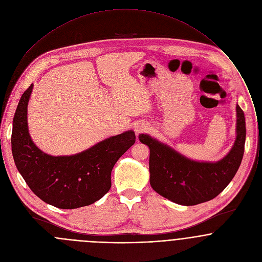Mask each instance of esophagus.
I'll list each match as a JSON object with an SVG mask.
<instances>
[{"mask_svg": "<svg viewBox=\"0 0 262 262\" xmlns=\"http://www.w3.org/2000/svg\"><path fill=\"white\" fill-rule=\"evenodd\" d=\"M147 129H148L147 126H145V125H143V124H140V125H137V126L135 127V132H136L137 134H140V133L145 132Z\"/></svg>", "mask_w": 262, "mask_h": 262, "instance_id": "esophagus-1", "label": "esophagus"}]
</instances>
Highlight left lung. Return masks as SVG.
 I'll return each instance as SVG.
<instances>
[{
    "label": "left lung",
    "instance_id": "left-lung-1",
    "mask_svg": "<svg viewBox=\"0 0 262 262\" xmlns=\"http://www.w3.org/2000/svg\"><path fill=\"white\" fill-rule=\"evenodd\" d=\"M237 137L231 151L216 163L195 162L168 146L140 134L150 149V185L162 196L184 206H194L216 198L236 174L244 154L246 127L237 105Z\"/></svg>",
    "mask_w": 262,
    "mask_h": 262
}]
</instances>
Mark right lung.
I'll return each mask as SVG.
<instances>
[{
	"instance_id": "1",
	"label": "right lung",
	"mask_w": 262,
	"mask_h": 262,
	"mask_svg": "<svg viewBox=\"0 0 262 262\" xmlns=\"http://www.w3.org/2000/svg\"><path fill=\"white\" fill-rule=\"evenodd\" d=\"M32 88L22 95L13 120L12 152L19 172L38 198L56 208L76 209L97 202L110 190L113 167L135 143V133L113 136L72 156H50L38 149L28 133Z\"/></svg>"
}]
</instances>
